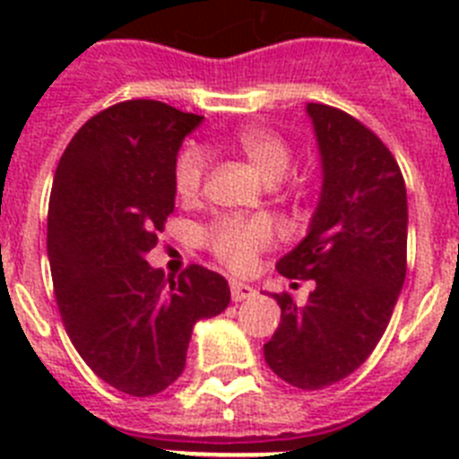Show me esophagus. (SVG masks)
<instances>
[{
  "label": "esophagus",
  "instance_id": "34e87169",
  "mask_svg": "<svg viewBox=\"0 0 459 459\" xmlns=\"http://www.w3.org/2000/svg\"><path fill=\"white\" fill-rule=\"evenodd\" d=\"M230 291H232V301H246V299H253L255 287L246 285V282H238V280H232L230 282Z\"/></svg>",
  "mask_w": 459,
  "mask_h": 459
}]
</instances>
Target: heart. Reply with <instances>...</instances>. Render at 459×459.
<instances>
[{"mask_svg":"<svg viewBox=\"0 0 459 459\" xmlns=\"http://www.w3.org/2000/svg\"><path fill=\"white\" fill-rule=\"evenodd\" d=\"M234 147L248 158L266 184H275L290 172L291 149L278 133L264 126H248L234 137ZM206 156L202 149L188 147L181 152L174 169L177 193L184 200L197 197L204 184ZM206 243L218 259L232 269H248L257 253L273 238V227L266 218H222L206 230Z\"/></svg>","mask_w":459,"mask_h":459,"instance_id":"heart-1","label":"heart"}]
</instances>
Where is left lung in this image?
I'll use <instances>...</instances> for the list:
<instances>
[{"label": "left lung", "mask_w": 459, "mask_h": 459, "mask_svg": "<svg viewBox=\"0 0 459 459\" xmlns=\"http://www.w3.org/2000/svg\"><path fill=\"white\" fill-rule=\"evenodd\" d=\"M322 190L301 241L278 259L315 280L306 306L271 294L280 324L264 344L271 370L303 391L350 377L377 347L407 275V188L386 144L342 109L307 103Z\"/></svg>", "instance_id": "obj_1"}]
</instances>
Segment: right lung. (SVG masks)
Instances as JSON below:
<instances>
[{
  "label": "right lung",
  "mask_w": 459,
  "mask_h": 459,
  "mask_svg": "<svg viewBox=\"0 0 459 459\" xmlns=\"http://www.w3.org/2000/svg\"><path fill=\"white\" fill-rule=\"evenodd\" d=\"M202 119L160 100L112 105L75 133L52 181L48 259L64 326L128 395L179 379L195 324L230 306L221 273L193 264L174 280L147 262L174 211L181 142Z\"/></svg>",
  "instance_id": "obj_1"
}]
</instances>
